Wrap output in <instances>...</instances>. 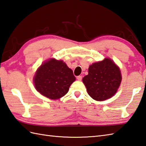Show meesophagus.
<instances>
[{
    "instance_id": "1",
    "label": "esophagus",
    "mask_w": 146,
    "mask_h": 146,
    "mask_svg": "<svg viewBox=\"0 0 146 146\" xmlns=\"http://www.w3.org/2000/svg\"><path fill=\"white\" fill-rule=\"evenodd\" d=\"M76 79L78 80V81H81V80H82V76H78L76 77Z\"/></svg>"
}]
</instances>
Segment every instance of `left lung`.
Here are the masks:
<instances>
[{
  "instance_id": "left-lung-1",
  "label": "left lung",
  "mask_w": 146,
  "mask_h": 146,
  "mask_svg": "<svg viewBox=\"0 0 146 146\" xmlns=\"http://www.w3.org/2000/svg\"><path fill=\"white\" fill-rule=\"evenodd\" d=\"M122 80L119 68L113 60L106 58L94 63L88 68V74L83 78L89 95L96 101H104L113 96Z\"/></svg>"
}]
</instances>
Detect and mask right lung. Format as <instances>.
<instances>
[{
    "instance_id": "1",
    "label": "right lung",
    "mask_w": 146,
    "mask_h": 146,
    "mask_svg": "<svg viewBox=\"0 0 146 146\" xmlns=\"http://www.w3.org/2000/svg\"><path fill=\"white\" fill-rule=\"evenodd\" d=\"M75 80L73 71L65 62L52 58L38 68L33 81L36 90L43 96L58 100L68 93Z\"/></svg>"
}]
</instances>
